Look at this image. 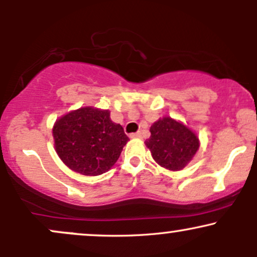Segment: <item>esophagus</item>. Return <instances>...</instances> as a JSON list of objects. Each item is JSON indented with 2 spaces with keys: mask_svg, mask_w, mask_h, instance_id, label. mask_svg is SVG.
Masks as SVG:
<instances>
[{
  "mask_svg": "<svg viewBox=\"0 0 257 257\" xmlns=\"http://www.w3.org/2000/svg\"><path fill=\"white\" fill-rule=\"evenodd\" d=\"M131 138H133V139H140L141 138V133H134V134H131Z\"/></svg>",
  "mask_w": 257,
  "mask_h": 257,
  "instance_id": "esophagus-1",
  "label": "esophagus"
}]
</instances>
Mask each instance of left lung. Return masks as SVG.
<instances>
[{
  "label": "left lung",
  "mask_w": 257,
  "mask_h": 257,
  "mask_svg": "<svg viewBox=\"0 0 257 257\" xmlns=\"http://www.w3.org/2000/svg\"><path fill=\"white\" fill-rule=\"evenodd\" d=\"M150 132L151 137L145 145L156 163L168 170L184 169L199 149V138L196 133L169 116L156 120Z\"/></svg>",
  "instance_id": "left-lung-1"
}]
</instances>
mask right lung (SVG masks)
Listing matches in <instances>:
<instances>
[{
    "instance_id": "add662e5",
    "label": "right lung",
    "mask_w": 257,
    "mask_h": 257,
    "mask_svg": "<svg viewBox=\"0 0 257 257\" xmlns=\"http://www.w3.org/2000/svg\"><path fill=\"white\" fill-rule=\"evenodd\" d=\"M59 158L73 172L96 176L108 172L129 138L112 122L110 111L85 106L67 112L53 125Z\"/></svg>"
}]
</instances>
